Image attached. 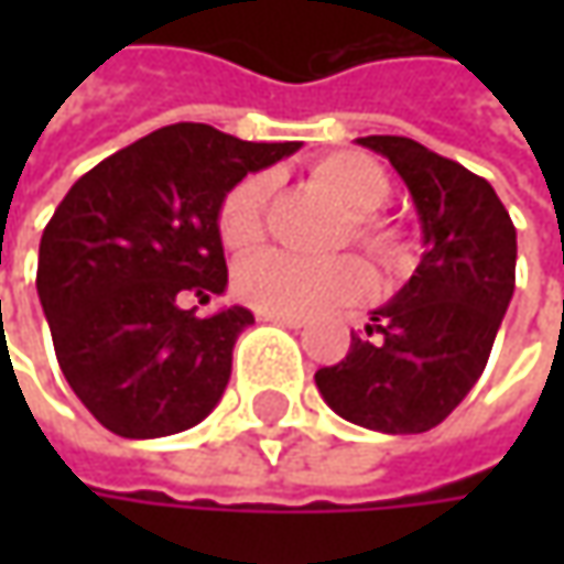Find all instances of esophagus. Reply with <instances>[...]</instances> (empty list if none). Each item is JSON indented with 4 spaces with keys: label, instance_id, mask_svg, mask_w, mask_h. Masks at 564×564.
Listing matches in <instances>:
<instances>
[{
    "label": "esophagus",
    "instance_id": "esophagus-1",
    "mask_svg": "<svg viewBox=\"0 0 564 564\" xmlns=\"http://www.w3.org/2000/svg\"><path fill=\"white\" fill-rule=\"evenodd\" d=\"M263 323H279V326H285V329H301L304 326V319H294V316H275V314H260Z\"/></svg>",
    "mask_w": 564,
    "mask_h": 564
}]
</instances>
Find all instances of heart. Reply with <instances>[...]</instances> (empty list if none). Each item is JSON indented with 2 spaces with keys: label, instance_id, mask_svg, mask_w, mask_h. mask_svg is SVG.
<instances>
[{
  "label": "heart",
  "instance_id": "b5f03b06",
  "mask_svg": "<svg viewBox=\"0 0 564 564\" xmlns=\"http://www.w3.org/2000/svg\"><path fill=\"white\" fill-rule=\"evenodd\" d=\"M316 178L355 216V238L360 248L386 263L399 260V235L370 219L389 200V175L382 165L364 153H333L316 165ZM270 187L267 172H253L228 191L219 209V235L226 248L245 250L260 241ZM235 292L260 314L301 319L367 301L373 294V275L358 260L316 263L285 250H260L241 260L235 272Z\"/></svg>",
  "mask_w": 564,
  "mask_h": 564
}]
</instances>
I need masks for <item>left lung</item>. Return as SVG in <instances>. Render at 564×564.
<instances>
[{
  "label": "left lung",
  "mask_w": 564,
  "mask_h": 564,
  "mask_svg": "<svg viewBox=\"0 0 564 564\" xmlns=\"http://www.w3.org/2000/svg\"><path fill=\"white\" fill-rule=\"evenodd\" d=\"M411 191L423 257L399 294L373 311L348 355L316 370L338 417L377 433H426L443 423L487 367L514 294L518 238L487 178L411 138L370 134Z\"/></svg>",
  "instance_id": "8db88e82"
}]
</instances>
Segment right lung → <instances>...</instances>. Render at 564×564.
<instances>
[{
	"mask_svg": "<svg viewBox=\"0 0 564 564\" xmlns=\"http://www.w3.org/2000/svg\"><path fill=\"white\" fill-rule=\"evenodd\" d=\"M297 147L178 121L94 165L58 204L36 294L68 386L116 436H172L219 404L253 314L235 304L197 316L178 301L226 292L223 200Z\"/></svg>",
	"mask_w": 564,
	"mask_h": 564,
	"instance_id": "obj_1",
	"label": "right lung"
}]
</instances>
